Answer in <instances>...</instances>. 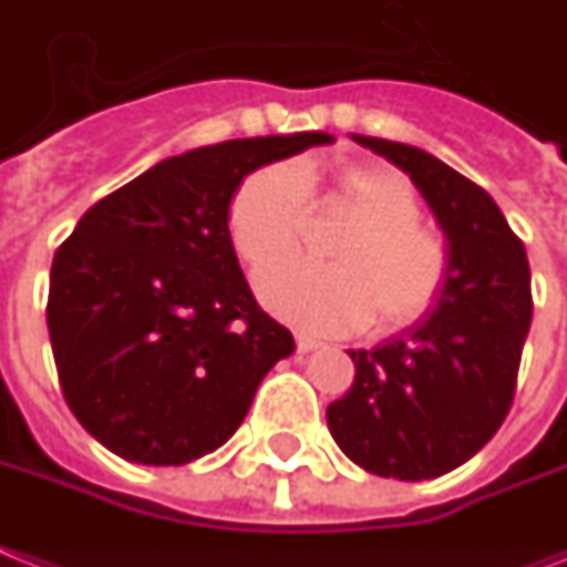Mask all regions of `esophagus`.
<instances>
[{"instance_id":"obj_1","label":"esophagus","mask_w":567,"mask_h":567,"mask_svg":"<svg viewBox=\"0 0 567 567\" xmlns=\"http://www.w3.org/2000/svg\"><path fill=\"white\" fill-rule=\"evenodd\" d=\"M293 340H297L299 352H315V349L323 347V340L315 338V334H306V331H297V334H293Z\"/></svg>"}]
</instances>
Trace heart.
I'll use <instances>...</instances> for the list:
<instances>
[{
    "label": "heart",
    "instance_id": "obj_1",
    "mask_svg": "<svg viewBox=\"0 0 567 567\" xmlns=\"http://www.w3.org/2000/svg\"><path fill=\"white\" fill-rule=\"evenodd\" d=\"M311 206L355 220L329 247L331 265L285 261L259 276L276 315L311 331H399L434 311L451 276V247L419 220V195L388 165L329 172L265 165L229 200V241L250 270L291 256L306 236Z\"/></svg>",
    "mask_w": 567,
    "mask_h": 567
}]
</instances>
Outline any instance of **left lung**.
Instances as JSON below:
<instances>
[{
  "instance_id": "obj_1",
  "label": "left lung",
  "mask_w": 567,
  "mask_h": 567,
  "mask_svg": "<svg viewBox=\"0 0 567 567\" xmlns=\"http://www.w3.org/2000/svg\"><path fill=\"white\" fill-rule=\"evenodd\" d=\"M422 192L451 247L434 311L375 349L349 352L355 381L329 404L334 443L379 477H440L489 443L513 408L533 320L522 238L477 183L402 142L355 136Z\"/></svg>"
}]
</instances>
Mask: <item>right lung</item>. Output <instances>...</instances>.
Instances as JSON below:
<instances>
[{
	"label": "right lung",
	"mask_w": 567,
	"mask_h": 567,
	"mask_svg": "<svg viewBox=\"0 0 567 567\" xmlns=\"http://www.w3.org/2000/svg\"><path fill=\"white\" fill-rule=\"evenodd\" d=\"M326 142L311 131L168 156L60 244L45 323L69 411L104 449L183 466L236 434L293 338L238 268L229 200L250 172Z\"/></svg>",
	"instance_id": "obj_1"
}]
</instances>
